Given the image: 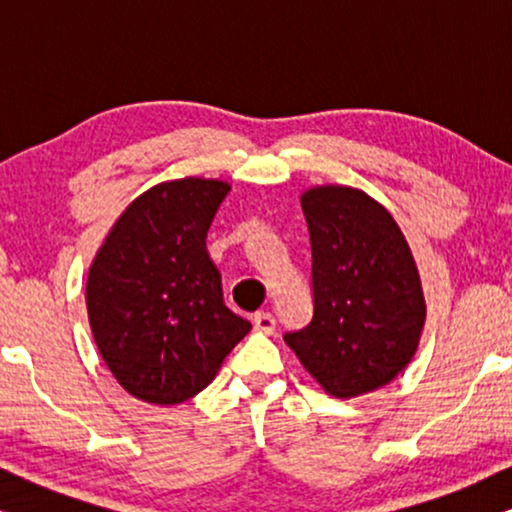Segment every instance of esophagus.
Here are the masks:
<instances>
[{"mask_svg":"<svg viewBox=\"0 0 512 512\" xmlns=\"http://www.w3.org/2000/svg\"><path fill=\"white\" fill-rule=\"evenodd\" d=\"M254 326L258 328V331H263V333H272V331H275V326H277L275 314L268 312V310L256 312L254 314Z\"/></svg>","mask_w":512,"mask_h":512,"instance_id":"1","label":"esophagus"}]
</instances>
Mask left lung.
Here are the masks:
<instances>
[{
	"label": "left lung",
	"mask_w": 512,
	"mask_h": 512,
	"mask_svg": "<svg viewBox=\"0 0 512 512\" xmlns=\"http://www.w3.org/2000/svg\"><path fill=\"white\" fill-rule=\"evenodd\" d=\"M300 205L314 314L284 340L331 396L368 394L415 356L426 317L415 258L394 216L359 188H310Z\"/></svg>",
	"instance_id": "8db88e82"
}]
</instances>
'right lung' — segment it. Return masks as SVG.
I'll use <instances>...</instances> for the list:
<instances>
[{
  "instance_id": "1",
  "label": "right lung",
  "mask_w": 512,
  "mask_h": 512,
  "mask_svg": "<svg viewBox=\"0 0 512 512\" xmlns=\"http://www.w3.org/2000/svg\"><path fill=\"white\" fill-rule=\"evenodd\" d=\"M230 186L177 179L132 202L97 251L86 305L104 363L135 398L177 405L214 380L251 324L223 303L205 240Z\"/></svg>"
}]
</instances>
